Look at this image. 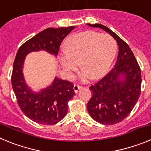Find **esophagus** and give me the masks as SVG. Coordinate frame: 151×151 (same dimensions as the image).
I'll return each instance as SVG.
<instances>
[{
    "label": "esophagus",
    "instance_id": "obj_1",
    "mask_svg": "<svg viewBox=\"0 0 151 151\" xmlns=\"http://www.w3.org/2000/svg\"><path fill=\"white\" fill-rule=\"evenodd\" d=\"M83 88V86H79V85H76V84H74V92L75 93H77L78 92V91L80 89V88Z\"/></svg>",
    "mask_w": 151,
    "mask_h": 151
}]
</instances>
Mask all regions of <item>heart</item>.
<instances>
[{"label":"heart","mask_w":151,"mask_h":151,"mask_svg":"<svg viewBox=\"0 0 151 151\" xmlns=\"http://www.w3.org/2000/svg\"><path fill=\"white\" fill-rule=\"evenodd\" d=\"M65 47L66 53L60 56L63 70L72 76L80 63L83 70L79 78L87 82L91 77L98 78L107 70L116 53L117 43L110 35L88 30L69 37Z\"/></svg>","instance_id":"heart-1"}]
</instances>
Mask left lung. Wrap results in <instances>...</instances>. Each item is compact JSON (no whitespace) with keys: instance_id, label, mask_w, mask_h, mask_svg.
Listing matches in <instances>:
<instances>
[{"instance_id":"8db88e82","label":"left lung","mask_w":151,"mask_h":151,"mask_svg":"<svg viewBox=\"0 0 151 151\" xmlns=\"http://www.w3.org/2000/svg\"><path fill=\"white\" fill-rule=\"evenodd\" d=\"M87 24L103 29L118 43L119 51L115 66L105 77L90 86L91 98L87 104L88 113L94 120L102 124H115L130 113L139 100L141 69L130 47L118 35L104 25Z\"/></svg>"}]
</instances>
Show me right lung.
<instances>
[{
  "label": "right lung",
  "mask_w": 151,
  "mask_h": 151,
  "mask_svg": "<svg viewBox=\"0 0 151 151\" xmlns=\"http://www.w3.org/2000/svg\"><path fill=\"white\" fill-rule=\"evenodd\" d=\"M75 27L47 28L24 43L16 53L12 68V86L22 112L41 124L53 125L66 115L68 103L75 95L74 84L55 77L51 85L39 92L31 90L24 80L22 69L25 57L33 51L45 50L57 56L63 39Z\"/></svg>",
  "instance_id": "1"
}]
</instances>
